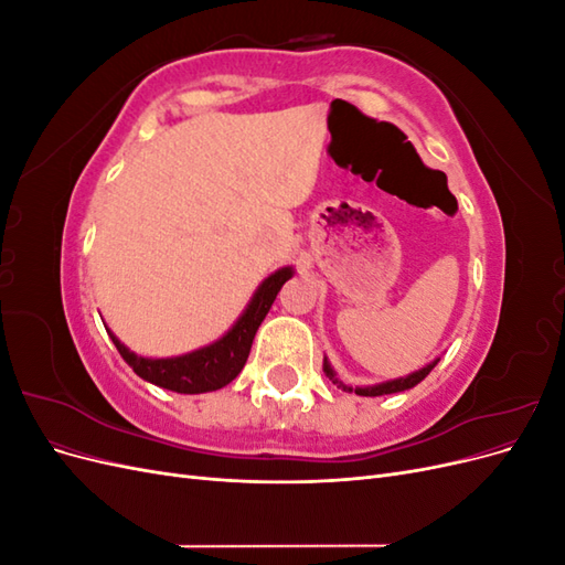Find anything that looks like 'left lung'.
Wrapping results in <instances>:
<instances>
[{
  "mask_svg": "<svg viewBox=\"0 0 565 565\" xmlns=\"http://www.w3.org/2000/svg\"><path fill=\"white\" fill-rule=\"evenodd\" d=\"M438 361H440V358H434L431 363H426L424 367L405 374V377L380 382V384H372V386H349V384H344V382H341V380L337 377V372H334V367L330 365L328 358H324V361H322V372H324V377H330V382L337 384L341 391L358 393V396H386V393H398V391H407V388L417 386V384L426 377V374H429V372L438 365Z\"/></svg>",
  "mask_w": 565,
  "mask_h": 565,
  "instance_id": "1",
  "label": "left lung"
}]
</instances>
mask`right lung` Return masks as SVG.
<instances>
[{"label": "right lung", "instance_id": "right-lung-1", "mask_svg": "<svg viewBox=\"0 0 565 565\" xmlns=\"http://www.w3.org/2000/svg\"><path fill=\"white\" fill-rule=\"evenodd\" d=\"M292 276H295L292 266H285V268H278L276 273H270V276L256 287V292L252 295L241 318L233 322V328L224 337L212 341V344L195 349L191 353H181L172 358L136 355L110 330L108 334L113 339V344L117 347L119 355L127 361V365L139 374L141 380L150 384L177 391V393H207V391L224 388L245 367L256 330H259V324L270 311V306L276 301L280 287Z\"/></svg>", "mask_w": 565, "mask_h": 565}]
</instances>
